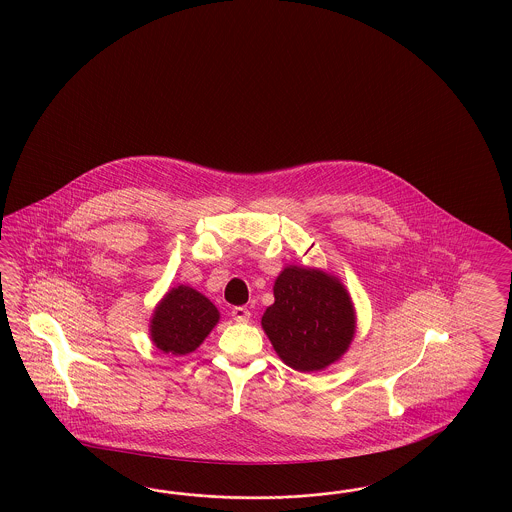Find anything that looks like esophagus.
Listing matches in <instances>:
<instances>
[{"mask_svg":"<svg viewBox=\"0 0 512 512\" xmlns=\"http://www.w3.org/2000/svg\"><path fill=\"white\" fill-rule=\"evenodd\" d=\"M231 315H233V318H235L236 322H248L249 317H251V313H249L248 307H242V305L233 307Z\"/></svg>","mask_w":512,"mask_h":512,"instance_id":"1","label":"esophagus"}]
</instances>
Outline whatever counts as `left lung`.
<instances>
[{
  "mask_svg": "<svg viewBox=\"0 0 512 512\" xmlns=\"http://www.w3.org/2000/svg\"><path fill=\"white\" fill-rule=\"evenodd\" d=\"M274 298L264 311L263 328L289 367L302 373L320 371L345 354L356 320L337 277L289 266L276 279Z\"/></svg>",
  "mask_w": 512,
  "mask_h": 512,
  "instance_id": "8db88e82",
  "label": "left lung"
}]
</instances>
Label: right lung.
<instances>
[{
    "label": "right lung",
    "instance_id": "add662e5",
    "mask_svg": "<svg viewBox=\"0 0 512 512\" xmlns=\"http://www.w3.org/2000/svg\"><path fill=\"white\" fill-rule=\"evenodd\" d=\"M220 320L216 305L201 292L180 285L169 291L151 320L154 345L166 354L184 356L205 341Z\"/></svg>",
    "mask_w": 512,
    "mask_h": 512
}]
</instances>
